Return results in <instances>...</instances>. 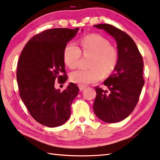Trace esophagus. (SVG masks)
I'll list each match as a JSON object with an SVG mask.
<instances>
[{
	"instance_id": "1",
	"label": "esophagus",
	"mask_w": 160,
	"mask_h": 160,
	"mask_svg": "<svg viewBox=\"0 0 160 160\" xmlns=\"http://www.w3.org/2000/svg\"><path fill=\"white\" fill-rule=\"evenodd\" d=\"M86 88V86H79V89L80 91H83Z\"/></svg>"
}]
</instances>
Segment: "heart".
<instances>
[{"mask_svg":"<svg viewBox=\"0 0 160 160\" xmlns=\"http://www.w3.org/2000/svg\"><path fill=\"white\" fill-rule=\"evenodd\" d=\"M82 49L74 42H69L64 47L63 58L69 68L74 69L79 64L82 51L84 55H91L89 69H78L71 73L70 79L79 86L98 82L105 76L110 74L117 65L119 55L110 41L97 34L86 36L80 41Z\"/></svg>","mask_w":160,"mask_h":160,"instance_id":"b5f03b06","label":"heart"}]
</instances>
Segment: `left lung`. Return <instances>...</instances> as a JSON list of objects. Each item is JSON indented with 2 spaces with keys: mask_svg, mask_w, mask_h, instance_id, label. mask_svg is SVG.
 <instances>
[{
  "mask_svg": "<svg viewBox=\"0 0 160 160\" xmlns=\"http://www.w3.org/2000/svg\"><path fill=\"white\" fill-rule=\"evenodd\" d=\"M113 36L117 43L119 60L113 74L104 82L108 90L96 86L93 106L96 115L107 123H116L130 115L138 102L145 83L143 60L129 35L112 25H94Z\"/></svg>",
  "mask_w": 160,
  "mask_h": 160,
  "instance_id": "1",
  "label": "left lung"
}]
</instances>
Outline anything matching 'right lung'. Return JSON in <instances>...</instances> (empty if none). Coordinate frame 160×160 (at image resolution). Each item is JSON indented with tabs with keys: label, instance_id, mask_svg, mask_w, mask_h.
Masks as SVG:
<instances>
[{
	"label": "right lung",
	"instance_id": "right-lung-1",
	"mask_svg": "<svg viewBox=\"0 0 160 160\" xmlns=\"http://www.w3.org/2000/svg\"><path fill=\"white\" fill-rule=\"evenodd\" d=\"M78 28H55L33 36L25 45L17 67L19 96L36 122L48 127L64 124L79 91L69 83L63 91L55 88V82L67 80L63 52Z\"/></svg>",
	"mask_w": 160,
	"mask_h": 160
}]
</instances>
